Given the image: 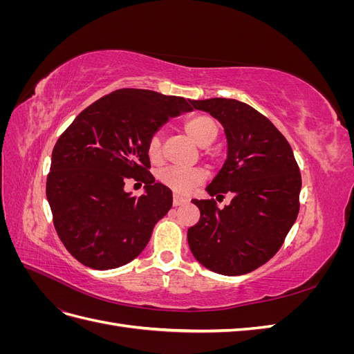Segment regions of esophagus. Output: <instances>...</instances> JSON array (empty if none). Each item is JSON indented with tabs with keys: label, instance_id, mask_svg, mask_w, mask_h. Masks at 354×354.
<instances>
[{
	"label": "esophagus",
	"instance_id": "esophagus-1",
	"mask_svg": "<svg viewBox=\"0 0 354 354\" xmlns=\"http://www.w3.org/2000/svg\"><path fill=\"white\" fill-rule=\"evenodd\" d=\"M186 202H187V199H186V198H183V196H180V195H174V198H173V203H174V207L183 205V203H186Z\"/></svg>",
	"mask_w": 354,
	"mask_h": 354
}]
</instances>
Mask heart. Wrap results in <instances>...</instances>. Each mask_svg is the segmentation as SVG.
Segmentation results:
<instances>
[{
    "mask_svg": "<svg viewBox=\"0 0 354 354\" xmlns=\"http://www.w3.org/2000/svg\"><path fill=\"white\" fill-rule=\"evenodd\" d=\"M185 131L199 146H208L216 140L218 127L216 121L208 115H194L185 122ZM147 155L152 160H158L160 156V140L153 136L147 143ZM205 171L202 168H178L171 167L159 173L160 183H164L177 194H187L196 185L205 180Z\"/></svg>",
    "mask_w": 354,
    "mask_h": 354,
    "instance_id": "heart-1",
    "label": "heart"
}]
</instances>
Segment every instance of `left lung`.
Here are the masks:
<instances>
[{"instance_id":"left-lung-1","label":"left lung","mask_w":354,"mask_h":354,"mask_svg":"<svg viewBox=\"0 0 354 354\" xmlns=\"http://www.w3.org/2000/svg\"><path fill=\"white\" fill-rule=\"evenodd\" d=\"M223 125L227 158L205 187L232 195L218 208L214 199H192L201 218L187 230L195 259L224 276L250 273L279 251L299 209L301 174L281 131L250 104L234 99L189 100Z\"/></svg>"}]
</instances>
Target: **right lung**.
I'll return each instance as SVG.
<instances>
[{
	"mask_svg": "<svg viewBox=\"0 0 354 354\" xmlns=\"http://www.w3.org/2000/svg\"><path fill=\"white\" fill-rule=\"evenodd\" d=\"M192 111L177 95L122 88L90 104L59 137L47 199L60 241L80 263L116 269L146 248L173 207V192L147 171V143L169 118ZM130 176L147 185L140 198L123 190Z\"/></svg>",
	"mask_w": 354,
	"mask_h": 354,
	"instance_id": "add662e5",
	"label": "right lung"
}]
</instances>
